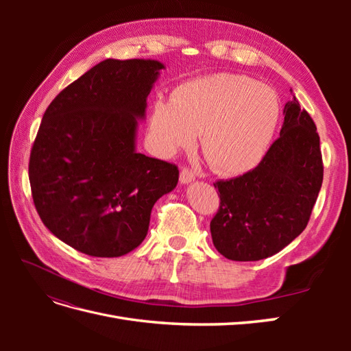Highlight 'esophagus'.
<instances>
[{"label":"esophagus","instance_id":"esophagus-1","mask_svg":"<svg viewBox=\"0 0 351 351\" xmlns=\"http://www.w3.org/2000/svg\"><path fill=\"white\" fill-rule=\"evenodd\" d=\"M193 180H195V173L190 168L183 167L182 171H180V182L183 184H187V183H192Z\"/></svg>","mask_w":351,"mask_h":351}]
</instances>
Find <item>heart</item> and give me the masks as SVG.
<instances>
[{
    "mask_svg": "<svg viewBox=\"0 0 351 351\" xmlns=\"http://www.w3.org/2000/svg\"><path fill=\"white\" fill-rule=\"evenodd\" d=\"M281 119L277 92L244 74L217 73L177 84L169 101L156 99L147 136L165 156L189 149L202 137L208 164L240 176L261 164Z\"/></svg>",
    "mask_w": 351,
    "mask_h": 351,
    "instance_id": "obj_1",
    "label": "heart"
}]
</instances>
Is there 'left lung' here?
<instances>
[{"label":"left lung","instance_id":"left-lung-1","mask_svg":"<svg viewBox=\"0 0 351 351\" xmlns=\"http://www.w3.org/2000/svg\"><path fill=\"white\" fill-rule=\"evenodd\" d=\"M324 180L319 134L293 97L284 107L280 137L258 167L218 180L219 208L210 221L212 241L231 261L269 258L306 228Z\"/></svg>","mask_w":351,"mask_h":351}]
</instances>
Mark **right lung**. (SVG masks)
Instances as JSON below:
<instances>
[{
    "label": "right lung",
    "mask_w": 351,
    "mask_h": 351,
    "mask_svg": "<svg viewBox=\"0 0 351 351\" xmlns=\"http://www.w3.org/2000/svg\"><path fill=\"white\" fill-rule=\"evenodd\" d=\"M161 69L155 60H105L42 117L29 159L35 208L52 234L89 256L139 246L155 202L177 186L176 164L134 151L137 119Z\"/></svg>",
    "instance_id": "obj_1"
}]
</instances>
